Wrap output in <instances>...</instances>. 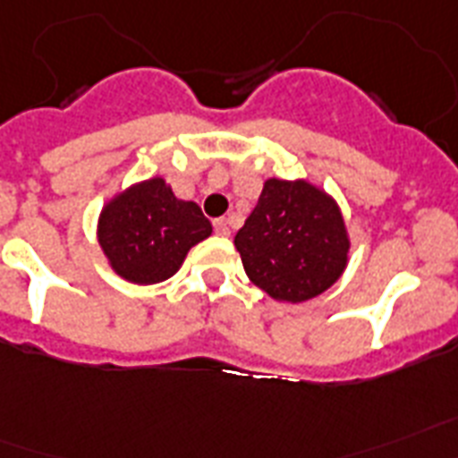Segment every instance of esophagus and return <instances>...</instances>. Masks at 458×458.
<instances>
[{"instance_id":"34e87169","label":"esophagus","mask_w":458,"mask_h":458,"mask_svg":"<svg viewBox=\"0 0 458 458\" xmlns=\"http://www.w3.org/2000/svg\"><path fill=\"white\" fill-rule=\"evenodd\" d=\"M215 232L220 233V236H229V233H232V229H229V222H226L225 217L215 220Z\"/></svg>"}]
</instances>
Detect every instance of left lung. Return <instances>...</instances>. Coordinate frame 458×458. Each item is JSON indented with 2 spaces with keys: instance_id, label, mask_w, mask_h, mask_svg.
Returning <instances> with one entry per match:
<instances>
[{
  "instance_id": "left-lung-1",
  "label": "left lung",
  "mask_w": 458,
  "mask_h": 458,
  "mask_svg": "<svg viewBox=\"0 0 458 458\" xmlns=\"http://www.w3.org/2000/svg\"><path fill=\"white\" fill-rule=\"evenodd\" d=\"M233 245L257 288L276 301L301 304L342 278L351 238L337 199L323 187L304 177H269Z\"/></svg>"
}]
</instances>
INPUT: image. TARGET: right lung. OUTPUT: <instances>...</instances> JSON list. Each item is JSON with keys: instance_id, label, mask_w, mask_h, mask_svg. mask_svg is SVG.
I'll list each match as a JSON object with an SVG mask.
<instances>
[{"instance_id": "1", "label": "right lung", "mask_w": 458, "mask_h": 458, "mask_svg": "<svg viewBox=\"0 0 458 458\" xmlns=\"http://www.w3.org/2000/svg\"><path fill=\"white\" fill-rule=\"evenodd\" d=\"M210 233L213 225L199 203L177 199L161 175L116 191L98 215V243L107 267L135 285L168 281Z\"/></svg>"}]
</instances>
